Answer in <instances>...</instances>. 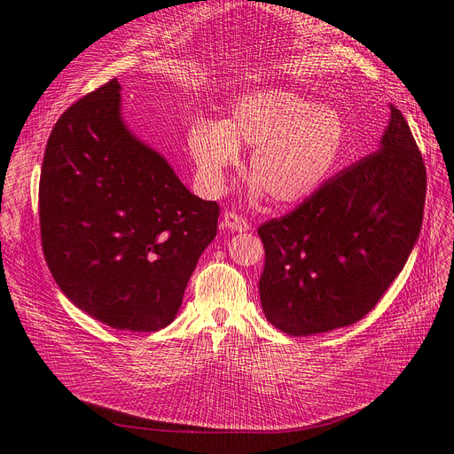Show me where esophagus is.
I'll return each instance as SVG.
<instances>
[{
	"instance_id": "34e87169",
	"label": "esophagus",
	"mask_w": 454,
	"mask_h": 454,
	"mask_svg": "<svg viewBox=\"0 0 454 454\" xmlns=\"http://www.w3.org/2000/svg\"><path fill=\"white\" fill-rule=\"evenodd\" d=\"M223 224L231 231H247L250 228V223L243 217V215L235 211H226L223 217Z\"/></svg>"
}]
</instances>
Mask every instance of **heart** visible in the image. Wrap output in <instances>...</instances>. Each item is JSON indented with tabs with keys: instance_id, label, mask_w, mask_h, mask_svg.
Returning <instances> with one entry per match:
<instances>
[{
	"instance_id": "1",
	"label": "heart",
	"mask_w": 454,
	"mask_h": 454,
	"mask_svg": "<svg viewBox=\"0 0 454 454\" xmlns=\"http://www.w3.org/2000/svg\"><path fill=\"white\" fill-rule=\"evenodd\" d=\"M348 123L333 106H318L289 90H265L239 99L223 123L199 121L187 145L207 191H221L252 149L248 178L276 204H298L335 173L348 149Z\"/></svg>"
}]
</instances>
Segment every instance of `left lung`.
Instances as JSON below:
<instances>
[{"label": "left lung", "instance_id": "left-lung-1", "mask_svg": "<svg viewBox=\"0 0 454 454\" xmlns=\"http://www.w3.org/2000/svg\"><path fill=\"white\" fill-rule=\"evenodd\" d=\"M425 191L416 139L390 105L379 151L257 228L265 247L259 296L267 320L287 335L307 337L366 317L418 241Z\"/></svg>", "mask_w": 454, "mask_h": 454}]
</instances>
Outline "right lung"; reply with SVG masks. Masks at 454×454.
<instances>
[{
    "label": "right lung",
    "mask_w": 454,
    "mask_h": 454,
    "mask_svg": "<svg viewBox=\"0 0 454 454\" xmlns=\"http://www.w3.org/2000/svg\"><path fill=\"white\" fill-rule=\"evenodd\" d=\"M117 79L71 105L47 139L42 248L60 291L114 329L169 325L221 207L195 197L121 117Z\"/></svg>",
    "instance_id": "right-lung-1"
}]
</instances>
